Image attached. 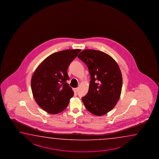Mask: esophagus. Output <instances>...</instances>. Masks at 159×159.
Listing matches in <instances>:
<instances>
[{"instance_id":"obj_1","label":"esophagus","mask_w":159,"mask_h":159,"mask_svg":"<svg viewBox=\"0 0 159 159\" xmlns=\"http://www.w3.org/2000/svg\"><path fill=\"white\" fill-rule=\"evenodd\" d=\"M78 91V88H75V89H74V92H75V93H77Z\"/></svg>"}]
</instances>
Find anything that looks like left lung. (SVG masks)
Returning <instances> with one entry per match:
<instances>
[{
  "label": "left lung",
  "instance_id": "8db88e82",
  "mask_svg": "<svg viewBox=\"0 0 159 159\" xmlns=\"http://www.w3.org/2000/svg\"><path fill=\"white\" fill-rule=\"evenodd\" d=\"M78 57L87 65L91 76L89 92L82 100L89 112L102 116L113 109L121 95L119 65L108 54L93 49L84 50Z\"/></svg>",
  "mask_w": 159,
  "mask_h": 159
}]
</instances>
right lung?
I'll list each match as a JSON object with an SVG mask.
<instances>
[{"mask_svg": "<svg viewBox=\"0 0 159 159\" xmlns=\"http://www.w3.org/2000/svg\"><path fill=\"white\" fill-rule=\"evenodd\" d=\"M81 49H67L52 54L35 70L31 80V89L36 102L43 110L57 114L65 110L70 98L72 89L69 80L68 67Z\"/></svg>", "mask_w": 159, "mask_h": 159, "instance_id": "right-lung-1", "label": "right lung"}]
</instances>
